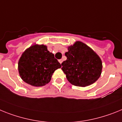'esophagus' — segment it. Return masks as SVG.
Returning a JSON list of instances; mask_svg holds the SVG:
<instances>
[{"label":"esophagus","mask_w":122,"mask_h":122,"mask_svg":"<svg viewBox=\"0 0 122 122\" xmlns=\"http://www.w3.org/2000/svg\"><path fill=\"white\" fill-rule=\"evenodd\" d=\"M58 61H59V62H60V64H61V63H62V61H63V60H62V59H60V60H58Z\"/></svg>","instance_id":"obj_1"}]
</instances>
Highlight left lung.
<instances>
[{
  "mask_svg": "<svg viewBox=\"0 0 122 122\" xmlns=\"http://www.w3.org/2000/svg\"><path fill=\"white\" fill-rule=\"evenodd\" d=\"M67 60L62 62L61 69L71 84L88 86L95 83L102 72V61L97 54L83 42L77 41L65 53Z\"/></svg>",
  "mask_w": 122,
  "mask_h": 122,
  "instance_id": "8db88e82",
  "label": "left lung"
}]
</instances>
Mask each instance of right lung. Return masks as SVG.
Returning <instances> with one entry per match:
<instances>
[{"label": "right lung", "instance_id": "obj_1", "mask_svg": "<svg viewBox=\"0 0 122 122\" xmlns=\"http://www.w3.org/2000/svg\"><path fill=\"white\" fill-rule=\"evenodd\" d=\"M61 67L46 45L35 44L26 49L18 61L20 76L26 83L34 86L49 83L55 71Z\"/></svg>", "mask_w": 122, "mask_h": 122}]
</instances>
